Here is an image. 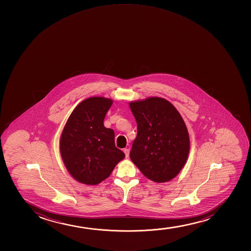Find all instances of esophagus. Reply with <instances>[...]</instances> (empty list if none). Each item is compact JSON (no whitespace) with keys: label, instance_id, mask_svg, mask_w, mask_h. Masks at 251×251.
Segmentation results:
<instances>
[{"label":"esophagus","instance_id":"obj_1","mask_svg":"<svg viewBox=\"0 0 251 251\" xmlns=\"http://www.w3.org/2000/svg\"><path fill=\"white\" fill-rule=\"evenodd\" d=\"M124 152L126 154V157L128 158L129 157V154H130V149H128V148H126L124 149Z\"/></svg>","mask_w":251,"mask_h":251}]
</instances>
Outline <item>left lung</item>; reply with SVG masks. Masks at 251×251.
<instances>
[{"label":"left lung","mask_w":251,"mask_h":251,"mask_svg":"<svg viewBox=\"0 0 251 251\" xmlns=\"http://www.w3.org/2000/svg\"><path fill=\"white\" fill-rule=\"evenodd\" d=\"M129 105L137 123L131 161L153 182H169L181 172L189 154L183 119L171 102L160 97L131 101Z\"/></svg>","instance_id":"left-lung-1"}]
</instances>
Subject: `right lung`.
Listing matches in <instances>:
<instances>
[{"instance_id": "right-lung-1", "label": "right lung", "mask_w": 251, "mask_h": 251, "mask_svg": "<svg viewBox=\"0 0 251 251\" xmlns=\"http://www.w3.org/2000/svg\"><path fill=\"white\" fill-rule=\"evenodd\" d=\"M111 99L95 96L75 107L64 126L61 157L69 174L80 183L97 185L110 176L125 153L115 147V132L104 126Z\"/></svg>"}]
</instances>
